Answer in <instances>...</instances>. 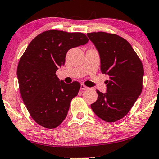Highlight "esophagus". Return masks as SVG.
<instances>
[{
    "instance_id": "obj_1",
    "label": "esophagus",
    "mask_w": 159,
    "mask_h": 159,
    "mask_svg": "<svg viewBox=\"0 0 159 159\" xmlns=\"http://www.w3.org/2000/svg\"><path fill=\"white\" fill-rule=\"evenodd\" d=\"M89 89V88L87 87V86H85L84 84L80 85V89H81V90H88Z\"/></svg>"
}]
</instances>
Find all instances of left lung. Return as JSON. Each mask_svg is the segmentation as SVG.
Listing matches in <instances>:
<instances>
[{"label": "left lung", "mask_w": 159, "mask_h": 159, "mask_svg": "<svg viewBox=\"0 0 159 159\" xmlns=\"http://www.w3.org/2000/svg\"><path fill=\"white\" fill-rule=\"evenodd\" d=\"M87 36L99 52L101 72L110 76L107 93L97 90L98 99L90 106L100 119L114 122L129 112L142 93V62L129 42L119 35L98 32Z\"/></svg>", "instance_id": "8db88e82"}]
</instances>
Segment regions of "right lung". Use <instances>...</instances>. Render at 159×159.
Returning a JSON list of instances; mask_svg holds the SVG:
<instances>
[{
    "label": "right lung",
    "mask_w": 159,
    "mask_h": 159,
    "mask_svg": "<svg viewBox=\"0 0 159 159\" xmlns=\"http://www.w3.org/2000/svg\"><path fill=\"white\" fill-rule=\"evenodd\" d=\"M89 42L81 32L50 30L32 40L17 69L22 100L34 122L47 129L56 128L66 118L71 100L80 84H68L56 75L64 66L67 52Z\"/></svg>",
    "instance_id": "1"
}]
</instances>
